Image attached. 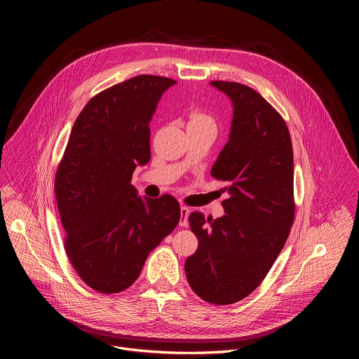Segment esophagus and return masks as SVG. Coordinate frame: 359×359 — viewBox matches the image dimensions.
<instances>
[{"instance_id":"obj_1","label":"esophagus","mask_w":359,"mask_h":359,"mask_svg":"<svg viewBox=\"0 0 359 359\" xmlns=\"http://www.w3.org/2000/svg\"><path fill=\"white\" fill-rule=\"evenodd\" d=\"M189 209L186 206H182L180 208V222H179V226L180 227H187L189 226V220H187V216H189Z\"/></svg>"}]
</instances>
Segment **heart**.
Listing matches in <instances>:
<instances>
[{"mask_svg": "<svg viewBox=\"0 0 359 359\" xmlns=\"http://www.w3.org/2000/svg\"><path fill=\"white\" fill-rule=\"evenodd\" d=\"M187 128H215L216 129V119L210 114L196 108L189 112Z\"/></svg>", "mask_w": 359, "mask_h": 359, "instance_id": "heart-1", "label": "heart"}]
</instances>
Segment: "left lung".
<instances>
[{
  "instance_id": "left-lung-1",
  "label": "left lung",
  "mask_w": 359,
  "mask_h": 359,
  "mask_svg": "<svg viewBox=\"0 0 359 359\" xmlns=\"http://www.w3.org/2000/svg\"><path fill=\"white\" fill-rule=\"evenodd\" d=\"M233 102L230 139L212 168L227 182L226 215H189L197 250L186 260L191 290L216 305L237 302L266 278L294 223V158L283 116L238 82L212 81Z\"/></svg>"
}]
</instances>
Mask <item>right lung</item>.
I'll return each instance as SVG.
<instances>
[{"instance_id":"right-lung-1","label":"right lung","mask_w":359,"mask_h":359,"mask_svg":"<svg viewBox=\"0 0 359 359\" xmlns=\"http://www.w3.org/2000/svg\"><path fill=\"white\" fill-rule=\"evenodd\" d=\"M176 81L137 75L95 95L76 118L55 175L68 259L86 285L114 294L139 277L149 252L180 220L170 194L140 198L132 175L150 161V128Z\"/></svg>"}]
</instances>
